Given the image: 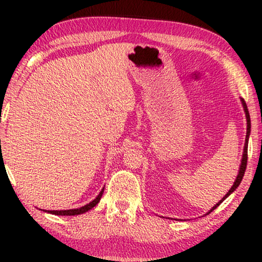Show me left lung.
Returning a JSON list of instances; mask_svg holds the SVG:
<instances>
[{
	"label": "left lung",
	"mask_w": 262,
	"mask_h": 262,
	"mask_svg": "<svg viewBox=\"0 0 262 262\" xmlns=\"http://www.w3.org/2000/svg\"><path fill=\"white\" fill-rule=\"evenodd\" d=\"M241 103H242V106H243V110H245V113H246V119H247V135H246V142H245V148H243V154H242V160H241V164H239V169H238V174H237V177H236V179H235V181H234V185L231 186V188L229 189V192L227 193V194H225L223 198H222L220 202H218L216 205H214L212 209H210V211L209 212H207L206 214H209V213H211L212 212V211L216 209V207H218L221 205V203L223 202V200H225L228 198L229 195L231 194L232 192L235 191L236 188L238 187V185L241 184V181H242V178H243V175H245V171H246V167H247V159H248V157H247V155H248V139H249V135H250V117H249V112H248V108H247V105H246V102H245V100H243L242 98H241ZM205 214V216H206Z\"/></svg>",
	"instance_id": "1"
}]
</instances>
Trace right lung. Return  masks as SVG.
I'll use <instances>...</instances> for the list:
<instances>
[{
	"instance_id": "right-lung-1",
	"label": "right lung",
	"mask_w": 262,
	"mask_h": 262,
	"mask_svg": "<svg viewBox=\"0 0 262 262\" xmlns=\"http://www.w3.org/2000/svg\"><path fill=\"white\" fill-rule=\"evenodd\" d=\"M103 189H105V187H102V189H101V191H100L98 196H96L94 200H92V202L88 203L87 205H84V206H82V207H78V209H70V210H42V211H45V212H48V213L56 214V216H77V214L84 213V212H87V211L92 210L93 207H94L96 204L100 202V199H101V196L103 194Z\"/></svg>"
}]
</instances>
